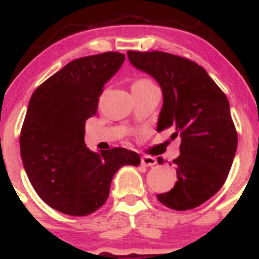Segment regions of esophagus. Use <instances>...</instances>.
Wrapping results in <instances>:
<instances>
[{"instance_id":"1","label":"esophagus","mask_w":259,"mask_h":259,"mask_svg":"<svg viewBox=\"0 0 259 259\" xmlns=\"http://www.w3.org/2000/svg\"><path fill=\"white\" fill-rule=\"evenodd\" d=\"M156 163H157L156 158H153V157L151 156H144L141 158V164L144 165V167H153Z\"/></svg>"}]
</instances>
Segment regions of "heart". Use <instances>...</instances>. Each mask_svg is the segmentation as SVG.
I'll return each mask as SVG.
<instances>
[{"instance_id": "1", "label": "heart", "mask_w": 259, "mask_h": 259, "mask_svg": "<svg viewBox=\"0 0 259 259\" xmlns=\"http://www.w3.org/2000/svg\"><path fill=\"white\" fill-rule=\"evenodd\" d=\"M151 85H154V84L152 81H150V80L139 79V80H136L135 82H134L133 86H151Z\"/></svg>"}]
</instances>
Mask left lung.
<instances>
[{
    "label": "left lung",
    "instance_id": "1",
    "mask_svg": "<svg viewBox=\"0 0 259 259\" xmlns=\"http://www.w3.org/2000/svg\"><path fill=\"white\" fill-rule=\"evenodd\" d=\"M130 63L158 81L163 107L157 132L173 127L181 139L180 156L173 160L178 181L157 195L175 210L201 206L227 180L237 147V133L225 94L201 65L162 51H127Z\"/></svg>",
    "mask_w": 259,
    "mask_h": 259
}]
</instances>
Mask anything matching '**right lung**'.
Masks as SVG:
<instances>
[{"instance_id":"1","label":"right lung","mask_w":259,"mask_h":259,"mask_svg":"<svg viewBox=\"0 0 259 259\" xmlns=\"http://www.w3.org/2000/svg\"><path fill=\"white\" fill-rule=\"evenodd\" d=\"M125 56L105 52L64 65L32 94L20 132V154L32 187L45 203L68 215L84 217L105 204L114 174L139 165L123 147L92 152L85 123L96 114L103 86Z\"/></svg>"}]
</instances>
